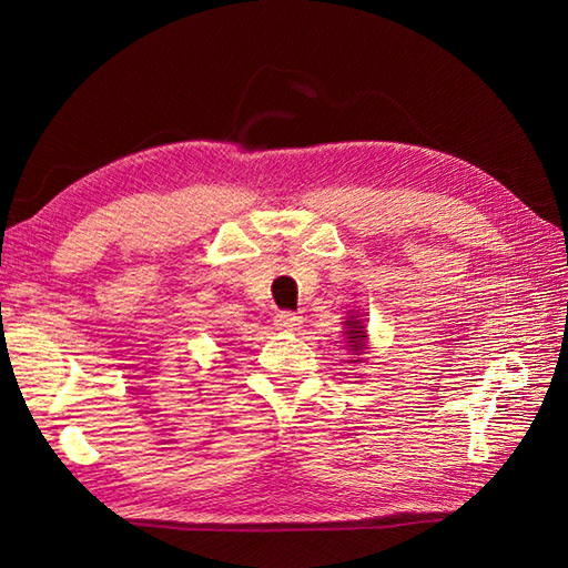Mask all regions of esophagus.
<instances>
[{
	"label": "esophagus",
	"mask_w": 568,
	"mask_h": 568,
	"mask_svg": "<svg viewBox=\"0 0 568 568\" xmlns=\"http://www.w3.org/2000/svg\"><path fill=\"white\" fill-rule=\"evenodd\" d=\"M300 324H303V317L295 315V312H277L275 315V327L277 329H285V332H295Z\"/></svg>",
	"instance_id": "1"
}]
</instances>
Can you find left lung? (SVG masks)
<instances>
[{
    "mask_svg": "<svg viewBox=\"0 0 568 568\" xmlns=\"http://www.w3.org/2000/svg\"><path fill=\"white\" fill-rule=\"evenodd\" d=\"M346 334H348V344H352V348L354 352H364L366 348V329H364V324H361V320H354V317H348L346 322Z\"/></svg>",
    "mask_w": 568,
    "mask_h": 568,
    "instance_id": "obj_1",
    "label": "left lung"
}]
</instances>
